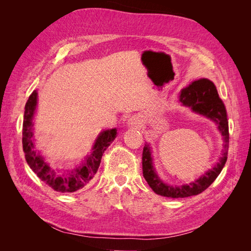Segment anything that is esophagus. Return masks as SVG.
I'll return each instance as SVG.
<instances>
[{
	"label": "esophagus",
	"instance_id": "esophagus-1",
	"mask_svg": "<svg viewBox=\"0 0 251 251\" xmlns=\"http://www.w3.org/2000/svg\"><path fill=\"white\" fill-rule=\"evenodd\" d=\"M127 124H128V126H134V127H140L141 126V120H139L137 117H132V118H130L128 119V121H127Z\"/></svg>",
	"mask_w": 251,
	"mask_h": 251
}]
</instances>
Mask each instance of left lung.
<instances>
[{"mask_svg": "<svg viewBox=\"0 0 251 251\" xmlns=\"http://www.w3.org/2000/svg\"><path fill=\"white\" fill-rule=\"evenodd\" d=\"M178 101L184 107L191 109L194 113L214 121L219 132L222 135L224 143L222 155L219 158V161L212 166V169L208 170L191 183L173 186L166 184L158 176L153 164L151 148L150 143L147 142L142 153L143 177L157 195L168 197V198H185V197L196 196L205 191L223 170L227 160V151H228V119H227L225 105L221 98L219 97L214 82L207 78H200L193 81L186 88L181 90Z\"/></svg>", "mask_w": 251, "mask_h": 251, "instance_id": "8db88e82", "label": "left lung"}]
</instances>
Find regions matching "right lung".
Listing matches in <instances>:
<instances>
[{
  "mask_svg": "<svg viewBox=\"0 0 251 251\" xmlns=\"http://www.w3.org/2000/svg\"><path fill=\"white\" fill-rule=\"evenodd\" d=\"M37 105V92L34 90L25 105L23 121V151L28 165L45 183L59 193H73L82 188L93 179L100 168L102 154L116 138V128L103 130L98 134L92 150L81 162L68 169H54L45 161L40 151L35 150L33 119Z\"/></svg>",
  "mask_w": 251,
  "mask_h": 251,
  "instance_id": "1",
  "label": "right lung"
}]
</instances>
